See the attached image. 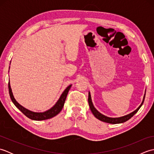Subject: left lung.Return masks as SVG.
I'll use <instances>...</instances> for the list:
<instances>
[{
    "instance_id": "8db88e82",
    "label": "left lung",
    "mask_w": 154,
    "mask_h": 154,
    "mask_svg": "<svg viewBox=\"0 0 154 154\" xmlns=\"http://www.w3.org/2000/svg\"><path fill=\"white\" fill-rule=\"evenodd\" d=\"M145 96H146V92L144 94V96H143V100H142V103H141V104L139 106V107L136 110H135L134 111H133L132 112L128 114H127L126 116H121L119 118H110V117H108L103 115V114H101L100 112H99V111H98L95 108H94L93 102H92V100H91V94L90 92H89V97H88V102H89V107H90V109L91 110V112L93 114V115L95 116L97 119H99L101 121H103V122H106V123H110V124H119V123H123L124 122H126V121L130 119H131V118L134 115V114L138 112V110L140 109V108L142 106V105L143 104V101H144V99H145Z\"/></svg>"
}]
</instances>
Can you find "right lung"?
Returning <instances> with one entry per match:
<instances>
[{"label":"right lung","instance_id":"obj_1","mask_svg":"<svg viewBox=\"0 0 154 154\" xmlns=\"http://www.w3.org/2000/svg\"><path fill=\"white\" fill-rule=\"evenodd\" d=\"M9 69H10V67H9ZM71 87V85H69L66 88V89H65L63 93L61 94V95L60 97V99H59V100L57 101V103H55V105L53 107H51L50 109H49L43 112H33V111H31L30 110L26 109V108L20 105V104L17 102V101L16 100V99L14 97V95H13V93L12 92L10 81L8 82L9 94H10V97H11V100L12 101V103H14V105L17 107L18 109L20 110L25 116H26L30 119L34 120H44L50 119H51V118L54 117L55 116H56L57 114L60 113L61 112V110H62V109H63L65 99H66L67 95L68 94L69 91V89H70Z\"/></svg>","mask_w":154,"mask_h":154}]
</instances>
